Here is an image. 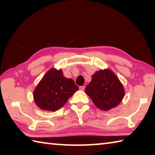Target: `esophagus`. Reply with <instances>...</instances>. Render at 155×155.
Segmentation results:
<instances>
[{
    "label": "esophagus",
    "instance_id": "1",
    "mask_svg": "<svg viewBox=\"0 0 155 155\" xmlns=\"http://www.w3.org/2000/svg\"><path fill=\"white\" fill-rule=\"evenodd\" d=\"M85 86H84V85L80 86V87H79V89H80L81 90H85Z\"/></svg>",
    "mask_w": 155,
    "mask_h": 155
}]
</instances>
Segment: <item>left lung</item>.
Instances as JSON below:
<instances>
[{
	"instance_id": "left-lung-1",
	"label": "left lung",
	"mask_w": 155,
	"mask_h": 155,
	"mask_svg": "<svg viewBox=\"0 0 155 155\" xmlns=\"http://www.w3.org/2000/svg\"><path fill=\"white\" fill-rule=\"evenodd\" d=\"M85 91L94 104L103 111H108L117 106L124 96L122 83L109 70L96 72Z\"/></svg>"
}]
</instances>
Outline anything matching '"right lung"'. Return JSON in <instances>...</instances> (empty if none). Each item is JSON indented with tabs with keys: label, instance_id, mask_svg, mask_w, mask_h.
<instances>
[{
	"label": "right lung",
	"instance_id": "add662e5",
	"mask_svg": "<svg viewBox=\"0 0 155 155\" xmlns=\"http://www.w3.org/2000/svg\"><path fill=\"white\" fill-rule=\"evenodd\" d=\"M78 90L74 81L65 78L61 70L51 69L34 91V101L40 109L54 111L64 106Z\"/></svg>",
	"mask_w": 155,
	"mask_h": 155
}]
</instances>
